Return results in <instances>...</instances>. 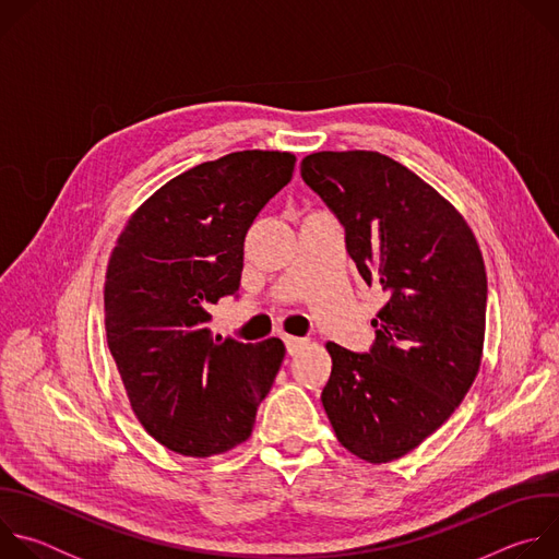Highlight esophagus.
Segmentation results:
<instances>
[{
	"instance_id": "esophagus-1",
	"label": "esophagus",
	"mask_w": 559,
	"mask_h": 559,
	"mask_svg": "<svg viewBox=\"0 0 559 559\" xmlns=\"http://www.w3.org/2000/svg\"><path fill=\"white\" fill-rule=\"evenodd\" d=\"M307 338H298V336H285V347H287V354H298L300 349L307 347Z\"/></svg>"
}]
</instances>
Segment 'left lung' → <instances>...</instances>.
I'll list each match as a JSON object with an SVG mask.
<instances>
[{
  "mask_svg": "<svg viewBox=\"0 0 559 559\" xmlns=\"http://www.w3.org/2000/svg\"><path fill=\"white\" fill-rule=\"evenodd\" d=\"M300 177L345 227L365 283L389 296L369 352L328 343L321 401L345 449L391 462L449 420L480 369L485 261L460 212L380 152H313Z\"/></svg>",
  "mask_w": 559,
  "mask_h": 559,
  "instance_id": "left-lung-1",
  "label": "left lung"
}]
</instances>
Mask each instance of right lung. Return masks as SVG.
Returning a JSON list of instances; mask_svg holds the SVG:
<instances>
[{"label": "right lung", "mask_w": 559, "mask_h": 559, "mask_svg": "<svg viewBox=\"0 0 559 559\" xmlns=\"http://www.w3.org/2000/svg\"><path fill=\"white\" fill-rule=\"evenodd\" d=\"M289 152L243 150L156 190L117 238L106 272V336L143 429L207 457L250 438L285 356L278 338L212 336L207 313L236 296L246 234L294 173Z\"/></svg>", "instance_id": "right-lung-1"}]
</instances>
